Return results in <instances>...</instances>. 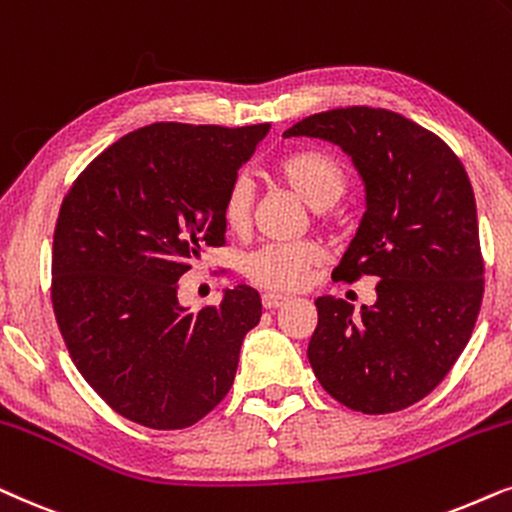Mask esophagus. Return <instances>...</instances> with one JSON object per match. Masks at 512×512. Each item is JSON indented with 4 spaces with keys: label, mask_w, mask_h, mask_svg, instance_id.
<instances>
[{
    "label": "esophagus",
    "mask_w": 512,
    "mask_h": 512,
    "mask_svg": "<svg viewBox=\"0 0 512 512\" xmlns=\"http://www.w3.org/2000/svg\"><path fill=\"white\" fill-rule=\"evenodd\" d=\"M285 302H288V297L276 295V292H264V295H262L264 309H278V306H283Z\"/></svg>",
    "instance_id": "34e87169"
}]
</instances>
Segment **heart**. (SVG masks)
Segmentation results:
<instances>
[{
  "instance_id": "1",
  "label": "heart",
  "mask_w": 512,
  "mask_h": 512,
  "mask_svg": "<svg viewBox=\"0 0 512 512\" xmlns=\"http://www.w3.org/2000/svg\"><path fill=\"white\" fill-rule=\"evenodd\" d=\"M274 173L292 194L311 210L325 215L346 194L349 175L335 156L318 149H297L276 161ZM252 185L236 177L222 199V222L231 234H243L250 224ZM325 260L323 245L316 241L271 243L252 250L243 260V274L252 283L269 290H297L309 271Z\"/></svg>"
}]
</instances>
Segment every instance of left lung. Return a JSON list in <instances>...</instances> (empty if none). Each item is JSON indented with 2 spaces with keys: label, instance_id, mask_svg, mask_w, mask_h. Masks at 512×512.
<instances>
[{
  "label": "left lung",
  "instance_id": "8db88e82",
  "mask_svg": "<svg viewBox=\"0 0 512 512\" xmlns=\"http://www.w3.org/2000/svg\"><path fill=\"white\" fill-rule=\"evenodd\" d=\"M320 138L351 156L365 185L360 227L335 269L377 276V302L318 297L309 363L332 398L363 414L426 398L466 349L485 292L468 173L438 135L377 107L313 114L283 138Z\"/></svg>",
  "mask_w": 512,
  "mask_h": 512
}]
</instances>
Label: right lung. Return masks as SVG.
Wrapping results in <instances>:
<instances>
[{"instance_id":"1","label":"right lung","mask_w":512,"mask_h":512,"mask_svg":"<svg viewBox=\"0 0 512 512\" xmlns=\"http://www.w3.org/2000/svg\"><path fill=\"white\" fill-rule=\"evenodd\" d=\"M269 124H152L88 163L60 206L51 299L67 351L121 417L175 431L234 384L243 337L260 323L250 285L189 311L180 276L224 243L222 199Z\"/></svg>"}]
</instances>
